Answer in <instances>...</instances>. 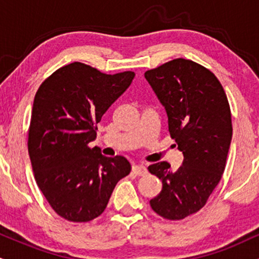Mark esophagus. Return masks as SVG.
<instances>
[{"instance_id": "esophagus-1", "label": "esophagus", "mask_w": 259, "mask_h": 259, "mask_svg": "<svg viewBox=\"0 0 259 259\" xmlns=\"http://www.w3.org/2000/svg\"><path fill=\"white\" fill-rule=\"evenodd\" d=\"M133 172L138 176H143L147 174V167L145 165H134Z\"/></svg>"}]
</instances>
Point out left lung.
Wrapping results in <instances>:
<instances>
[{
  "instance_id": "1",
  "label": "left lung",
  "mask_w": 259,
  "mask_h": 259,
  "mask_svg": "<svg viewBox=\"0 0 259 259\" xmlns=\"http://www.w3.org/2000/svg\"><path fill=\"white\" fill-rule=\"evenodd\" d=\"M145 77L165 107L171 138L183 153L176 171L166 161L148 171L163 188L149 204L155 213L179 221L206 204L226 167L233 126L228 99L217 77L197 62L174 59Z\"/></svg>"
}]
</instances>
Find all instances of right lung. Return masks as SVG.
Segmentation results:
<instances>
[{"instance_id": "right-lung-1", "label": "right lung", "mask_w": 259, "mask_h": 259, "mask_svg": "<svg viewBox=\"0 0 259 259\" xmlns=\"http://www.w3.org/2000/svg\"><path fill=\"white\" fill-rule=\"evenodd\" d=\"M134 77L132 71L106 74L76 61L52 73L37 90L29 155L37 186L62 219L99 217L118 181L132 171L124 157H105L89 143L96 139V124Z\"/></svg>"}]
</instances>
